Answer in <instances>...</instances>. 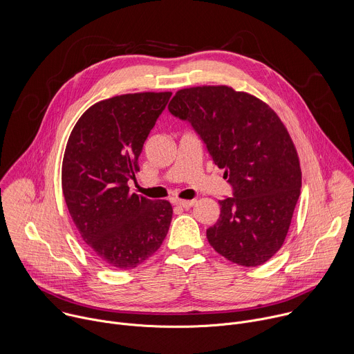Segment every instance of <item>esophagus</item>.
<instances>
[{
	"label": "esophagus",
	"mask_w": 354,
	"mask_h": 354,
	"mask_svg": "<svg viewBox=\"0 0 354 354\" xmlns=\"http://www.w3.org/2000/svg\"><path fill=\"white\" fill-rule=\"evenodd\" d=\"M194 200H176L175 204L179 205V207H183V208H190L192 205H194Z\"/></svg>",
	"instance_id": "obj_1"
}]
</instances>
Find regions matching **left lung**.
<instances>
[{
    "instance_id": "1",
    "label": "left lung",
    "mask_w": 354,
    "mask_h": 354,
    "mask_svg": "<svg viewBox=\"0 0 354 354\" xmlns=\"http://www.w3.org/2000/svg\"><path fill=\"white\" fill-rule=\"evenodd\" d=\"M168 109L192 125L233 190L218 201L208 243L234 264H264L285 242L301 187L285 125L266 102L227 86L179 90Z\"/></svg>"
}]
</instances>
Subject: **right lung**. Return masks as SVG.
<instances>
[{
	"label": "right lung",
	"instance_id": "add662e5",
	"mask_svg": "<svg viewBox=\"0 0 354 354\" xmlns=\"http://www.w3.org/2000/svg\"><path fill=\"white\" fill-rule=\"evenodd\" d=\"M172 93L116 95L76 122L62 161V192L83 242L106 267L132 270L162 245L172 219L167 200L131 193L143 145Z\"/></svg>",
	"mask_w": 354,
	"mask_h": 354
}]
</instances>
